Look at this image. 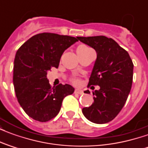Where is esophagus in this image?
Segmentation results:
<instances>
[{"label":"esophagus","mask_w":148,"mask_h":148,"mask_svg":"<svg viewBox=\"0 0 148 148\" xmlns=\"http://www.w3.org/2000/svg\"><path fill=\"white\" fill-rule=\"evenodd\" d=\"M74 93H78V94H83V90H80V89H76L74 90Z\"/></svg>","instance_id":"1"}]
</instances>
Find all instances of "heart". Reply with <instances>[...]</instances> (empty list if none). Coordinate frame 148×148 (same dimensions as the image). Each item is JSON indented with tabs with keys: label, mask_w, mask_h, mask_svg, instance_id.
Here are the masks:
<instances>
[{
	"label": "heart",
	"mask_w": 148,
	"mask_h": 148,
	"mask_svg": "<svg viewBox=\"0 0 148 148\" xmlns=\"http://www.w3.org/2000/svg\"><path fill=\"white\" fill-rule=\"evenodd\" d=\"M87 50H90V49L88 48V47H85V46H80L79 47H77V53L85 51H87ZM73 82H74V83H75V84L79 83V80H78V79H74V80H73Z\"/></svg>",
	"instance_id": "1"
}]
</instances>
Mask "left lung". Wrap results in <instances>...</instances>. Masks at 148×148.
Here are the masks:
<instances>
[{"label":"left lung","mask_w":148,"mask_h":148,"mask_svg":"<svg viewBox=\"0 0 148 148\" xmlns=\"http://www.w3.org/2000/svg\"><path fill=\"white\" fill-rule=\"evenodd\" d=\"M77 39L96 51L88 87L100 86L99 90L93 92V104L83 108L82 113L93 123L106 124L117 116L127 101L132 84L133 63L128 53L111 38L98 36Z\"/></svg>","instance_id":"1"}]
</instances>
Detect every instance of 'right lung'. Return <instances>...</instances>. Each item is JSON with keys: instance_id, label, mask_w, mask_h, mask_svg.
<instances>
[{"instance_id": "obj_1", "label": "right lung", "mask_w": 148, "mask_h": 148, "mask_svg": "<svg viewBox=\"0 0 148 148\" xmlns=\"http://www.w3.org/2000/svg\"><path fill=\"white\" fill-rule=\"evenodd\" d=\"M78 39L55 33L37 34L16 51L13 67V85L18 102L30 117L47 122L60 111L62 100L72 94L71 85L51 86L47 71L58 68L62 55Z\"/></svg>"}]
</instances>
